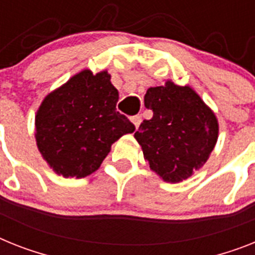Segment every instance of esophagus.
Wrapping results in <instances>:
<instances>
[{
  "instance_id": "esophagus-1",
  "label": "esophagus",
  "mask_w": 255,
  "mask_h": 255,
  "mask_svg": "<svg viewBox=\"0 0 255 255\" xmlns=\"http://www.w3.org/2000/svg\"><path fill=\"white\" fill-rule=\"evenodd\" d=\"M131 122L133 123V126L136 127V129H137L138 126H140V123H141V117L140 115H134V117H131Z\"/></svg>"
}]
</instances>
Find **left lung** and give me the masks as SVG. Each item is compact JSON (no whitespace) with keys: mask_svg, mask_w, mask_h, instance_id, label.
<instances>
[{"mask_svg":"<svg viewBox=\"0 0 255 255\" xmlns=\"http://www.w3.org/2000/svg\"><path fill=\"white\" fill-rule=\"evenodd\" d=\"M145 108L153 118L141 123L134 138L151 171L166 183H180L200 170L218 141L219 123L200 95L189 85L149 88Z\"/></svg>","mask_w":255,"mask_h":255,"instance_id":"8db88e82","label":"left lung"}]
</instances>
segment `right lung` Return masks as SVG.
I'll return each mask as SVG.
<instances>
[{"label":"right lung","instance_id":"right-lung-1","mask_svg":"<svg viewBox=\"0 0 255 255\" xmlns=\"http://www.w3.org/2000/svg\"><path fill=\"white\" fill-rule=\"evenodd\" d=\"M106 70H83L42 100L35 117L38 151L55 174L81 179L97 171L111 145L134 126L117 111Z\"/></svg>","mask_w":255,"mask_h":255}]
</instances>
